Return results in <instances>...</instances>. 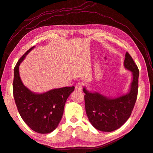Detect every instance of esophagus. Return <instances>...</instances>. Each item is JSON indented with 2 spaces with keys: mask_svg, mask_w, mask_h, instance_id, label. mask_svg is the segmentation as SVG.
<instances>
[{
  "mask_svg": "<svg viewBox=\"0 0 153 153\" xmlns=\"http://www.w3.org/2000/svg\"><path fill=\"white\" fill-rule=\"evenodd\" d=\"M75 89L78 91H82V85L81 83H77L75 85Z\"/></svg>",
  "mask_w": 153,
  "mask_h": 153,
  "instance_id": "1",
  "label": "esophagus"
}]
</instances>
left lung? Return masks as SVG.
<instances>
[{
  "label": "left lung",
  "mask_w": 153,
  "mask_h": 153,
  "mask_svg": "<svg viewBox=\"0 0 153 153\" xmlns=\"http://www.w3.org/2000/svg\"><path fill=\"white\" fill-rule=\"evenodd\" d=\"M124 66L133 73L131 89L126 95L109 99L101 94L83 89L86 114L90 123L101 131L110 132L119 128L130 116L137 98L139 70L128 52L125 55Z\"/></svg>",
  "instance_id": "left-lung-1"
}]
</instances>
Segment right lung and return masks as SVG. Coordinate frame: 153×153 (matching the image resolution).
Wrapping results in <instances>:
<instances>
[{
    "label": "right lung",
    "mask_w": 153,
    "mask_h": 153,
    "mask_svg": "<svg viewBox=\"0 0 153 153\" xmlns=\"http://www.w3.org/2000/svg\"><path fill=\"white\" fill-rule=\"evenodd\" d=\"M32 47L18 60L14 68L13 96L21 117L32 130L49 133L57 128L62 117L66 101L75 87H65L43 94H35L22 84L19 66Z\"/></svg>",
    "instance_id": "obj_1"
}]
</instances>
